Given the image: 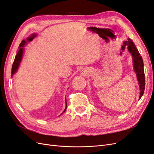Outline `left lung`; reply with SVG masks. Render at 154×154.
I'll list each match as a JSON object with an SVG mask.
<instances>
[{
    "label": "left lung",
    "mask_w": 154,
    "mask_h": 154,
    "mask_svg": "<svg viewBox=\"0 0 154 154\" xmlns=\"http://www.w3.org/2000/svg\"><path fill=\"white\" fill-rule=\"evenodd\" d=\"M126 48H127L129 52L131 53L133 58L134 71L136 73L137 79L139 84V88H140V95H139V98L141 99L143 95L144 87H145V76H144L143 58L132 40L129 38L127 41H125L123 42L122 50L123 51ZM120 54H122V52H121Z\"/></svg>",
    "instance_id": "1"
}]
</instances>
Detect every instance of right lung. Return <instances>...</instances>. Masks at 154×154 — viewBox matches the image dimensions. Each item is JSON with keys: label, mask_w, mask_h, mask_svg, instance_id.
<instances>
[{"label": "right lung", "mask_w": 154, "mask_h": 154, "mask_svg": "<svg viewBox=\"0 0 154 154\" xmlns=\"http://www.w3.org/2000/svg\"><path fill=\"white\" fill-rule=\"evenodd\" d=\"M36 36V35L33 33V34H32L31 36L27 37L26 40H22L21 42V43L19 45V47H18V52L17 53V55L15 56V60H14V62H13V66H12V69H11V76H13V74H14L17 72L18 67H19L20 63L21 62V60H22V58L23 53H24V47L25 46V45L27 43V42H31V41L33 40V38H35ZM66 109H64L63 113L65 111H66V110L67 109L66 99Z\"/></svg>", "instance_id": "right-lung-1"}]
</instances>
